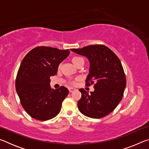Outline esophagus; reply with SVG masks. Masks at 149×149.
<instances>
[{
    "instance_id": "esophagus-1",
    "label": "esophagus",
    "mask_w": 149,
    "mask_h": 149,
    "mask_svg": "<svg viewBox=\"0 0 149 149\" xmlns=\"http://www.w3.org/2000/svg\"><path fill=\"white\" fill-rule=\"evenodd\" d=\"M75 89H74V88H69V91H70V93H72L73 91H74Z\"/></svg>"
}]
</instances>
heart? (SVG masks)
Wrapping results in <instances>:
<instances>
[{"label": "heart", "instance_id": "b5f03b06", "mask_svg": "<svg viewBox=\"0 0 149 149\" xmlns=\"http://www.w3.org/2000/svg\"><path fill=\"white\" fill-rule=\"evenodd\" d=\"M81 60H84V59H83L82 58L80 57V56H74V57L72 58V62H73V63H74L75 65H76L77 63L79 62V61H80ZM60 65H61L60 64L58 65V68H60ZM70 84H71L72 85H75V82L74 81H70Z\"/></svg>", "mask_w": 149, "mask_h": 149}]
</instances>
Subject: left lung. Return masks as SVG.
Segmentation results:
<instances>
[{"instance_id": "obj_1", "label": "left lung", "mask_w": 149, "mask_h": 149, "mask_svg": "<svg viewBox=\"0 0 149 149\" xmlns=\"http://www.w3.org/2000/svg\"><path fill=\"white\" fill-rule=\"evenodd\" d=\"M71 50L89 59V74L85 85H93L95 88L91 94L84 89H79L81 98L77 102L78 109L89 118L106 116L123 98L126 77L122 63L114 52L104 45H89Z\"/></svg>"}]
</instances>
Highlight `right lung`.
Segmentation results:
<instances>
[{
	"instance_id": "1",
	"label": "right lung",
	"mask_w": 149,
	"mask_h": 149,
	"mask_svg": "<svg viewBox=\"0 0 149 149\" xmlns=\"http://www.w3.org/2000/svg\"><path fill=\"white\" fill-rule=\"evenodd\" d=\"M69 54L68 49L41 46L30 50L22 61L16 89L22 107L34 119L48 120L60 112L69 91L64 86L51 89L50 77L57 74L60 63Z\"/></svg>"
}]
</instances>
